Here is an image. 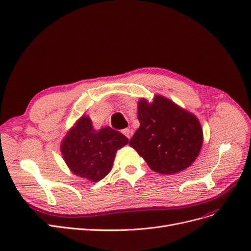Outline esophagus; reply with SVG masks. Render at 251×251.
Here are the masks:
<instances>
[{"label": "esophagus", "mask_w": 251, "mask_h": 251, "mask_svg": "<svg viewBox=\"0 0 251 251\" xmlns=\"http://www.w3.org/2000/svg\"><path fill=\"white\" fill-rule=\"evenodd\" d=\"M121 133H123L126 138L130 139V137H131V131H130V128H124V130L121 131Z\"/></svg>", "instance_id": "34e87169"}]
</instances>
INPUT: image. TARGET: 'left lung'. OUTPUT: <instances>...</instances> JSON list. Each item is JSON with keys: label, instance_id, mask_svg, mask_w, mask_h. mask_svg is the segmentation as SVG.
<instances>
[{"label": "left lung", "instance_id": "obj_1", "mask_svg": "<svg viewBox=\"0 0 251 251\" xmlns=\"http://www.w3.org/2000/svg\"><path fill=\"white\" fill-rule=\"evenodd\" d=\"M139 128L130 146L160 174H176L191 165L202 147L199 120L162 96L138 102Z\"/></svg>", "mask_w": 251, "mask_h": 251}]
</instances>
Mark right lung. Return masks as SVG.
Instances as JSON below:
<instances>
[{"mask_svg":"<svg viewBox=\"0 0 251 251\" xmlns=\"http://www.w3.org/2000/svg\"><path fill=\"white\" fill-rule=\"evenodd\" d=\"M128 139L110 126L95 131L92 121L82 116L62 143V153L70 170L79 177L97 182L110 173L116 151Z\"/></svg>","mask_w":251,"mask_h":251,"instance_id":"1","label":"right lung"}]
</instances>
